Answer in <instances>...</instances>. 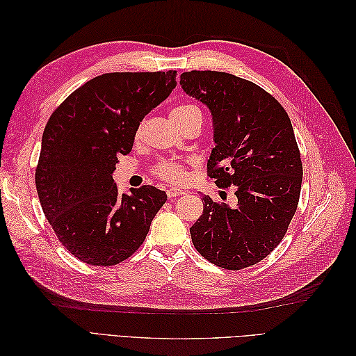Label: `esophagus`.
I'll list each match as a JSON object with an SVG mask.
<instances>
[{
  "label": "esophagus",
  "mask_w": 356,
  "mask_h": 356,
  "mask_svg": "<svg viewBox=\"0 0 356 356\" xmlns=\"http://www.w3.org/2000/svg\"><path fill=\"white\" fill-rule=\"evenodd\" d=\"M166 195H168V197H178V196L184 195V191L179 190V188H169L166 191Z\"/></svg>",
  "instance_id": "obj_1"
}]
</instances>
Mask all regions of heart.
Wrapping results in <instances>:
<instances>
[{
  "instance_id": "1",
  "label": "heart",
  "mask_w": 356,
  "mask_h": 356,
  "mask_svg": "<svg viewBox=\"0 0 356 356\" xmlns=\"http://www.w3.org/2000/svg\"><path fill=\"white\" fill-rule=\"evenodd\" d=\"M191 114H202L200 110L197 108L196 105L193 104H182L175 106L174 110L170 113V118L172 120H184V118L190 117ZM154 174L169 182H174V184H179L186 179V170H184V165L181 161L177 160H161L159 163L153 168Z\"/></svg>"
}]
</instances>
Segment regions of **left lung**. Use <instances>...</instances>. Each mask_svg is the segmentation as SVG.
<instances>
[{
	"label": "left lung",
	"instance_id": "1",
	"mask_svg": "<svg viewBox=\"0 0 356 356\" xmlns=\"http://www.w3.org/2000/svg\"><path fill=\"white\" fill-rule=\"evenodd\" d=\"M179 83L212 115L208 175L238 197L230 208L204 196L191 241L212 264L241 270L281 243L297 211L303 165L293 124L270 93L233 74L190 71Z\"/></svg>",
	"mask_w": 356,
	"mask_h": 356
}]
</instances>
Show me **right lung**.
I'll return each instance as SVG.
<instances>
[{
  "mask_svg": "<svg viewBox=\"0 0 356 356\" xmlns=\"http://www.w3.org/2000/svg\"><path fill=\"white\" fill-rule=\"evenodd\" d=\"M177 86V71L110 72L84 83L53 111L35 186L58 239L80 261L114 266L143 245L168 196L153 186L118 195L113 172L143 118Z\"/></svg>",
  "mask_w": 356,
  "mask_h": 356,
  "instance_id": "add662e5",
  "label": "right lung"
}]
</instances>
